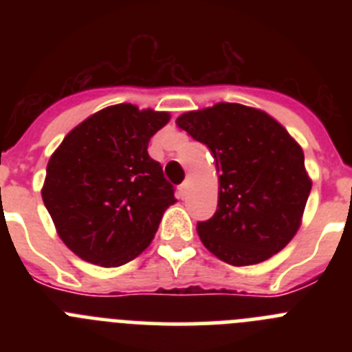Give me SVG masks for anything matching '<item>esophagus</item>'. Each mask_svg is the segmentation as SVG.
I'll return each instance as SVG.
<instances>
[{"mask_svg": "<svg viewBox=\"0 0 352 352\" xmlns=\"http://www.w3.org/2000/svg\"><path fill=\"white\" fill-rule=\"evenodd\" d=\"M186 190H188V183H182V185L178 186V192H179V197L185 199L186 197Z\"/></svg>", "mask_w": 352, "mask_h": 352, "instance_id": "34e87169", "label": "esophagus"}]
</instances>
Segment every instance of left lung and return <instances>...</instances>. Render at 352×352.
I'll use <instances>...</instances> for the list:
<instances>
[{
  "instance_id": "8db88e82",
  "label": "left lung",
  "mask_w": 352,
  "mask_h": 352,
  "mask_svg": "<svg viewBox=\"0 0 352 352\" xmlns=\"http://www.w3.org/2000/svg\"><path fill=\"white\" fill-rule=\"evenodd\" d=\"M210 148L219 176V210L197 222L204 247L232 266L275 256L300 229L312 182L303 149L259 109L220 104L176 120Z\"/></svg>"
}]
</instances>
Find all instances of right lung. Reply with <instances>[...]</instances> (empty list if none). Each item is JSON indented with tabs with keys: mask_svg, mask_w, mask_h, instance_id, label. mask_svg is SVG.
Wrapping results in <instances>:
<instances>
[{
	"mask_svg": "<svg viewBox=\"0 0 352 352\" xmlns=\"http://www.w3.org/2000/svg\"><path fill=\"white\" fill-rule=\"evenodd\" d=\"M169 113L132 104L105 107L67 133L49 158L43 204L63 243L104 268L129 263L148 248L174 188L148 142Z\"/></svg>",
	"mask_w": 352,
	"mask_h": 352,
	"instance_id": "1",
	"label": "right lung"
}]
</instances>
